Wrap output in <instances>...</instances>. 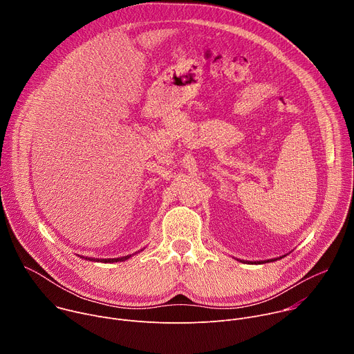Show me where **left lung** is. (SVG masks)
Wrapping results in <instances>:
<instances>
[{"label": "left lung", "instance_id": "obj_1", "mask_svg": "<svg viewBox=\"0 0 354 354\" xmlns=\"http://www.w3.org/2000/svg\"><path fill=\"white\" fill-rule=\"evenodd\" d=\"M261 263H262V262H261Z\"/></svg>", "mask_w": 354, "mask_h": 354}]
</instances>
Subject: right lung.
Instances as JSON below:
<instances>
[{"mask_svg":"<svg viewBox=\"0 0 354 354\" xmlns=\"http://www.w3.org/2000/svg\"><path fill=\"white\" fill-rule=\"evenodd\" d=\"M131 257V255H130ZM130 257H123V258H116V259H96L97 262H102V263H113V262H123V261H126V259H129Z\"/></svg>","mask_w":354,"mask_h":354,"instance_id":"right-lung-1","label":"right lung"}]
</instances>
